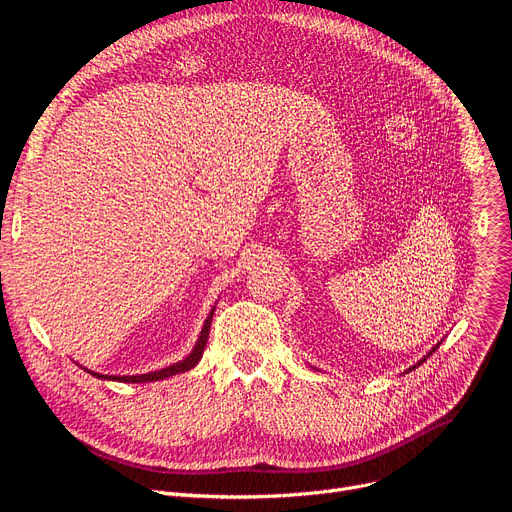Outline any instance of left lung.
I'll list each match as a JSON object with an SVG mask.
<instances>
[{
	"label": "left lung",
	"mask_w": 512,
	"mask_h": 512,
	"mask_svg": "<svg viewBox=\"0 0 512 512\" xmlns=\"http://www.w3.org/2000/svg\"><path fill=\"white\" fill-rule=\"evenodd\" d=\"M438 346H440V342H438V344H436V346H432V351H429V353H427V355H425V357H423V359H419V361H417V363H415V365H413V367H409V369H407V371H413V369H415V367H419V365H421V363H423V361H427V357H429V355H432V353H436V348H438Z\"/></svg>",
	"instance_id": "1"
}]
</instances>
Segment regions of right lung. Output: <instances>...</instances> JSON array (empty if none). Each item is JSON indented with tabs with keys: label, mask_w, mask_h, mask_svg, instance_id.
<instances>
[{
	"label": "right lung",
	"mask_w": 512,
	"mask_h": 512,
	"mask_svg": "<svg viewBox=\"0 0 512 512\" xmlns=\"http://www.w3.org/2000/svg\"><path fill=\"white\" fill-rule=\"evenodd\" d=\"M213 311H215V307H211V311H209V315H207V319H205V324H203V328H201V334H199V338H197V342H195V346H193V351L188 353V355H186L182 361H178V363H172V365H168V367H164V369H157V371L139 373V375H103V373H95V371H91V369H87V367H85V371H89L91 375H95V378H99V380L126 382V384H147V382L166 380V378H170V375L184 373V371H188V369H193V367L201 361L203 351H205V346H207Z\"/></svg>",
	"instance_id": "obj_1"
}]
</instances>
